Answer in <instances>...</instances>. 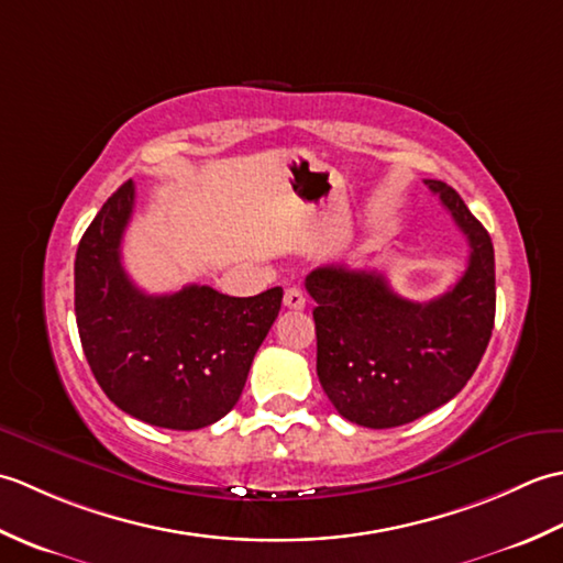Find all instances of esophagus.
<instances>
[{
    "instance_id": "1",
    "label": "esophagus",
    "mask_w": 563,
    "mask_h": 563,
    "mask_svg": "<svg viewBox=\"0 0 563 563\" xmlns=\"http://www.w3.org/2000/svg\"><path fill=\"white\" fill-rule=\"evenodd\" d=\"M283 305L288 309H305L307 307V300H305V292L300 288H288L285 290V297H283Z\"/></svg>"
}]
</instances>
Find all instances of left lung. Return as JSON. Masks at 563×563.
<instances>
[{"label":"left lung","mask_w":563,"mask_h":563,"mask_svg":"<svg viewBox=\"0 0 563 563\" xmlns=\"http://www.w3.org/2000/svg\"><path fill=\"white\" fill-rule=\"evenodd\" d=\"M470 242L462 278L435 300L411 302L377 271L319 266L314 297L317 375L351 423L397 428L448 404L470 382L496 317L494 244L454 188L426 178Z\"/></svg>","instance_id":"left-lung-1"}]
</instances>
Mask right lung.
Masks as SVG:
<instances>
[{
	"label": "right lung",
	"instance_id": "add662e5",
	"mask_svg": "<svg viewBox=\"0 0 563 563\" xmlns=\"http://www.w3.org/2000/svg\"><path fill=\"white\" fill-rule=\"evenodd\" d=\"M135 206L125 181L87 227L75 258V314L93 377L118 409L150 426L198 430L234 409L283 288L230 297L208 285L147 295L121 242Z\"/></svg>",
	"mask_w": 563,
	"mask_h": 563
}]
</instances>
